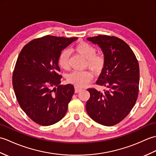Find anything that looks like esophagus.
<instances>
[{"instance_id":"34e87169","label":"esophagus","mask_w":156,"mask_h":156,"mask_svg":"<svg viewBox=\"0 0 156 156\" xmlns=\"http://www.w3.org/2000/svg\"><path fill=\"white\" fill-rule=\"evenodd\" d=\"M74 89H75V92H76V93H78V92H79L82 90V88H79L78 87H76V86H75V87H74Z\"/></svg>"}]
</instances>
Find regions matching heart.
Instances as JSON below:
<instances>
[{"mask_svg":"<svg viewBox=\"0 0 156 156\" xmlns=\"http://www.w3.org/2000/svg\"><path fill=\"white\" fill-rule=\"evenodd\" d=\"M74 50L86 59L87 66L96 74H98L104 69L105 65V55L101 53H96V48L93 45L85 41H80L76 44ZM69 53L64 50L58 58L59 67L64 69L69 68ZM93 78V74L90 71H74L68 76V81L76 87H85Z\"/></svg>","mask_w":156,"mask_h":156,"instance_id":"obj_1","label":"heart"}]
</instances>
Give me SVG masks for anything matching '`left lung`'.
Returning <instances> with one entry per match:
<instances>
[{
  "mask_svg": "<svg viewBox=\"0 0 156 156\" xmlns=\"http://www.w3.org/2000/svg\"><path fill=\"white\" fill-rule=\"evenodd\" d=\"M87 40L97 44L103 52L105 65L96 83L106 90L87 89L90 97L86 109L98 123L115 125L127 117L136 102L140 84L138 61L131 48L117 37L99 35Z\"/></svg>",
  "mask_w": 156,
  "mask_h": 156,
  "instance_id": "8db88e82",
  "label": "left lung"
}]
</instances>
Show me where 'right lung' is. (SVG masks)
Wrapping results in <instances>:
<instances>
[{
    "label": "right lung",
    "mask_w": 156,
    "mask_h": 156,
    "mask_svg": "<svg viewBox=\"0 0 156 156\" xmlns=\"http://www.w3.org/2000/svg\"><path fill=\"white\" fill-rule=\"evenodd\" d=\"M77 39L46 35L29 42L20 52L13 71V89L20 107L36 123L55 124L67 112L74 88L60 85L58 58Z\"/></svg>",
    "instance_id": "add662e5"
}]
</instances>
